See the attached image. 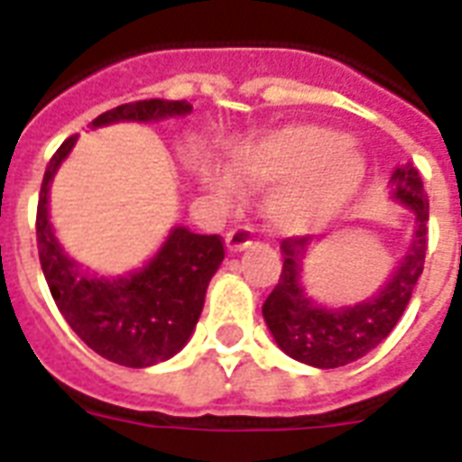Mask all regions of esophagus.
Listing matches in <instances>:
<instances>
[{
	"mask_svg": "<svg viewBox=\"0 0 462 462\" xmlns=\"http://www.w3.org/2000/svg\"><path fill=\"white\" fill-rule=\"evenodd\" d=\"M253 243V228L250 226H236L226 234V248L231 253H241Z\"/></svg>",
	"mask_w": 462,
	"mask_h": 462,
	"instance_id": "34e87169",
	"label": "esophagus"
}]
</instances>
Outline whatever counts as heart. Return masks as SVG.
<instances>
[{
    "label": "heart",
    "instance_id": "obj_1",
    "mask_svg": "<svg viewBox=\"0 0 462 462\" xmlns=\"http://www.w3.org/2000/svg\"><path fill=\"white\" fill-rule=\"evenodd\" d=\"M228 173L241 186L283 179L269 198V219L283 234H305L334 219L356 198L365 162L331 128L293 124L238 147L228 160ZM208 186L219 200L234 195V183L224 176H212Z\"/></svg>",
    "mask_w": 462,
    "mask_h": 462
}]
</instances>
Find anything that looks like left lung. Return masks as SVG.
Returning <instances> with one entry per match:
<instances>
[{
  "label": "left lung",
  "mask_w": 462,
  "mask_h": 462,
  "mask_svg": "<svg viewBox=\"0 0 462 462\" xmlns=\"http://www.w3.org/2000/svg\"><path fill=\"white\" fill-rule=\"evenodd\" d=\"M391 186L393 198L415 214V231L411 248L393 276L367 300L350 308H324L312 300L300 282L310 236L286 238L282 243V276L262 305V315L279 348L298 363L319 370L356 363L377 348L408 308L412 289L424 269L430 200L424 195L422 176L412 164L398 167L391 173Z\"/></svg>",
  "instance_id": "8db88e82"
}]
</instances>
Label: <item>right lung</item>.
Instances as JSON below:
<instances>
[{
	"label": "right lung",
	"instance_id": "right-lung-1",
	"mask_svg": "<svg viewBox=\"0 0 462 462\" xmlns=\"http://www.w3.org/2000/svg\"><path fill=\"white\" fill-rule=\"evenodd\" d=\"M193 106L186 99H140L99 114L92 128L116 121H162L186 116ZM79 135L61 143L44 169L38 200V253L42 274L76 334L97 356L126 367H150L176 356L200 319L209 279L224 260L219 236H200L186 226L171 234L147 262L128 276L105 279L90 276L61 250L50 224L47 193L61 162L76 145Z\"/></svg>",
	"mask_w": 462,
	"mask_h": 462
}]
</instances>
